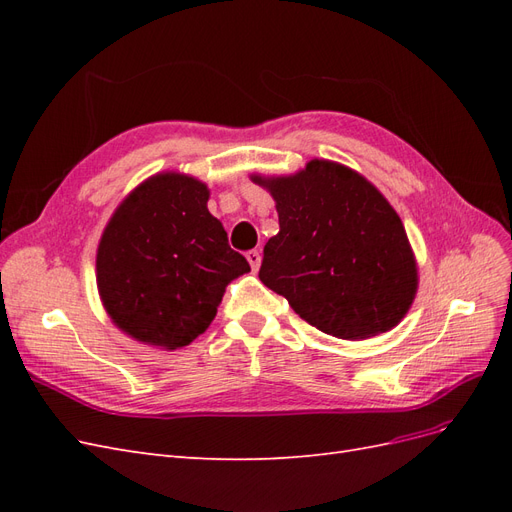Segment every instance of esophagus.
Masks as SVG:
<instances>
[{
	"mask_svg": "<svg viewBox=\"0 0 512 512\" xmlns=\"http://www.w3.org/2000/svg\"><path fill=\"white\" fill-rule=\"evenodd\" d=\"M260 260H262V256H260V252H258V250L247 252V262H250L252 271H258V267H260Z\"/></svg>",
	"mask_w": 512,
	"mask_h": 512,
	"instance_id": "esophagus-1",
	"label": "esophagus"
}]
</instances>
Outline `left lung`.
Segmentation results:
<instances>
[{
    "label": "left lung",
    "mask_w": 512,
    "mask_h": 512,
    "mask_svg": "<svg viewBox=\"0 0 512 512\" xmlns=\"http://www.w3.org/2000/svg\"><path fill=\"white\" fill-rule=\"evenodd\" d=\"M252 181L271 192L280 218L265 245L262 284L339 339H367L401 322L418 288L416 260L397 211L374 185L329 160Z\"/></svg>",
    "instance_id": "8db88e82"
}]
</instances>
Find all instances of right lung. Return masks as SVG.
<instances>
[{
    "mask_svg": "<svg viewBox=\"0 0 512 512\" xmlns=\"http://www.w3.org/2000/svg\"><path fill=\"white\" fill-rule=\"evenodd\" d=\"M207 200L203 181L160 173L132 190L106 224L96 256L100 299L136 342L188 346L218 314L226 286L250 271Z\"/></svg>",
    "mask_w": 512,
    "mask_h": 512,
    "instance_id": "1",
    "label": "right lung"
}]
</instances>
